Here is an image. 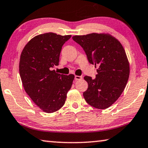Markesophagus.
Instances as JSON below:
<instances>
[{"label":"esophagus","instance_id":"1","mask_svg":"<svg viewBox=\"0 0 148 148\" xmlns=\"http://www.w3.org/2000/svg\"><path fill=\"white\" fill-rule=\"evenodd\" d=\"M82 78V76H74L75 80H80Z\"/></svg>","mask_w":148,"mask_h":148}]
</instances>
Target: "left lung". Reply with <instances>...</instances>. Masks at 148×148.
<instances>
[{
	"instance_id": "obj_1",
	"label": "left lung",
	"mask_w": 148,
	"mask_h": 148,
	"mask_svg": "<svg viewBox=\"0 0 148 148\" xmlns=\"http://www.w3.org/2000/svg\"><path fill=\"white\" fill-rule=\"evenodd\" d=\"M72 39L82 47L88 62L98 68L95 78L84 76L88 87L84 98L92 107L106 109L119 98L128 80L130 65L125 50L110 34L92 33Z\"/></svg>"
}]
</instances>
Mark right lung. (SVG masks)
I'll list each match as a JSON object with an SVG mask.
<instances>
[{"instance_id":"1","label":"right lung","mask_w":148,"mask_h":148,"mask_svg":"<svg viewBox=\"0 0 148 148\" xmlns=\"http://www.w3.org/2000/svg\"><path fill=\"white\" fill-rule=\"evenodd\" d=\"M71 35L39 34L27 43L21 55L19 72L25 92L42 111L52 113L64 104L74 75L55 72L62 47Z\"/></svg>"}]
</instances>
